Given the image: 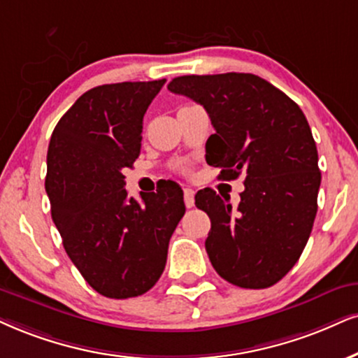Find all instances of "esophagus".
<instances>
[{"mask_svg": "<svg viewBox=\"0 0 358 358\" xmlns=\"http://www.w3.org/2000/svg\"><path fill=\"white\" fill-rule=\"evenodd\" d=\"M184 202H186V207H194V191L191 187L184 189Z\"/></svg>", "mask_w": 358, "mask_h": 358, "instance_id": "esophagus-1", "label": "esophagus"}]
</instances>
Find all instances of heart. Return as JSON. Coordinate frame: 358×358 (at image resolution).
<instances>
[{
	"label": "heart",
	"instance_id": "1",
	"mask_svg": "<svg viewBox=\"0 0 358 358\" xmlns=\"http://www.w3.org/2000/svg\"><path fill=\"white\" fill-rule=\"evenodd\" d=\"M179 169H180V171H187V169H189V166L186 164V162H180V164H179Z\"/></svg>",
	"mask_w": 358,
	"mask_h": 358
}]
</instances>
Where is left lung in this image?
<instances>
[{
	"label": "left lung",
	"instance_id": "8db88e82",
	"mask_svg": "<svg viewBox=\"0 0 358 358\" xmlns=\"http://www.w3.org/2000/svg\"><path fill=\"white\" fill-rule=\"evenodd\" d=\"M167 90L204 106L215 134L206 161L222 180L244 178L241 202L196 194L210 219L206 250L222 279L244 289L277 284L301 257L317 214L320 169L302 109L249 73L179 76Z\"/></svg>",
	"mask_w": 358,
	"mask_h": 358
}]
</instances>
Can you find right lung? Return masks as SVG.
Returning a JSON list of instances; mask_svg holds the SVG:
<instances>
[{
	"label": "right lung",
	"mask_w": 358,
	"mask_h": 358,
	"mask_svg": "<svg viewBox=\"0 0 358 358\" xmlns=\"http://www.w3.org/2000/svg\"><path fill=\"white\" fill-rule=\"evenodd\" d=\"M164 83L92 87L59 119L48 148L52 222L85 280L109 299L138 297L156 284L186 213L176 184L141 201L124 187L122 171L139 156L143 117Z\"/></svg>",
	"instance_id": "obj_1"
}]
</instances>
